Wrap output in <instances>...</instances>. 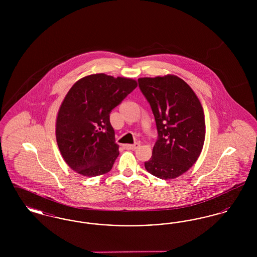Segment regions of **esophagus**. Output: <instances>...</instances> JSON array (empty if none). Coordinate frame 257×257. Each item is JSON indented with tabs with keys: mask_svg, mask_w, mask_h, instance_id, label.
<instances>
[{
	"mask_svg": "<svg viewBox=\"0 0 257 257\" xmlns=\"http://www.w3.org/2000/svg\"><path fill=\"white\" fill-rule=\"evenodd\" d=\"M140 144H134V145H125V148H127V149H130V150H135V149H137V148H139L140 147Z\"/></svg>",
	"mask_w": 257,
	"mask_h": 257,
	"instance_id": "obj_1",
	"label": "esophagus"
}]
</instances>
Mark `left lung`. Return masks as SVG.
Wrapping results in <instances>:
<instances>
[{"label":"left lung","mask_w":257,"mask_h":257,"mask_svg":"<svg viewBox=\"0 0 257 257\" xmlns=\"http://www.w3.org/2000/svg\"><path fill=\"white\" fill-rule=\"evenodd\" d=\"M139 86L153 111L158 140L147 171L160 179H173L199 157L205 140L204 111L195 91L175 75L140 78Z\"/></svg>","instance_id":"1"}]
</instances>
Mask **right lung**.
Here are the masks:
<instances>
[{
    "label": "right lung",
    "instance_id": "1",
    "mask_svg": "<svg viewBox=\"0 0 257 257\" xmlns=\"http://www.w3.org/2000/svg\"><path fill=\"white\" fill-rule=\"evenodd\" d=\"M137 81L104 73L74 84L61 103L56 138L61 156L77 173L93 177L111 170L119 155L110 113L131 93Z\"/></svg>",
    "mask_w": 257,
    "mask_h": 257
}]
</instances>
